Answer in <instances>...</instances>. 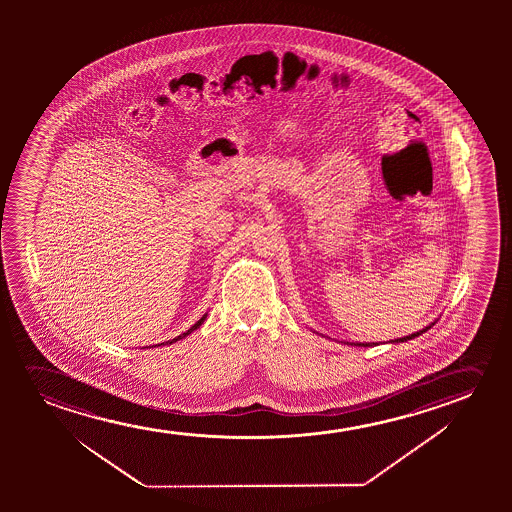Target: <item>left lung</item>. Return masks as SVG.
Masks as SVG:
<instances>
[{
    "instance_id": "left-lung-1",
    "label": "left lung",
    "mask_w": 512,
    "mask_h": 512,
    "mask_svg": "<svg viewBox=\"0 0 512 512\" xmlns=\"http://www.w3.org/2000/svg\"><path fill=\"white\" fill-rule=\"evenodd\" d=\"M432 325H434V323H432ZM432 325H428V327H425V329L420 330V332H414V334H411V336L400 337V339H395V341H392V343H404V341H409V339H414V337H418V336H420V334H423V332H425V330L430 329V327H432ZM353 344H355V343H353ZM374 344H376V343H357V344H355V346H374Z\"/></svg>"
}]
</instances>
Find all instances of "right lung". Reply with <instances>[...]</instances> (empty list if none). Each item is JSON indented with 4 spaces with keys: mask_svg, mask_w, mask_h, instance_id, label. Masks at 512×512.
Masks as SVG:
<instances>
[{
    "mask_svg": "<svg viewBox=\"0 0 512 512\" xmlns=\"http://www.w3.org/2000/svg\"><path fill=\"white\" fill-rule=\"evenodd\" d=\"M206 316H208V313H206V315H203V318H201V320H199V322L194 323V325H192V327H190V329L187 330V332H183L182 336L175 337V339H171V341H166V343L173 344V343H176V341H180V339H183V337L189 336L190 332H194V330L199 329V327H201V323H203L204 320H206ZM166 343H161V344H166ZM155 346H159V344H155Z\"/></svg>",
    "mask_w": 512,
    "mask_h": 512,
    "instance_id": "1",
    "label": "right lung"
}]
</instances>
